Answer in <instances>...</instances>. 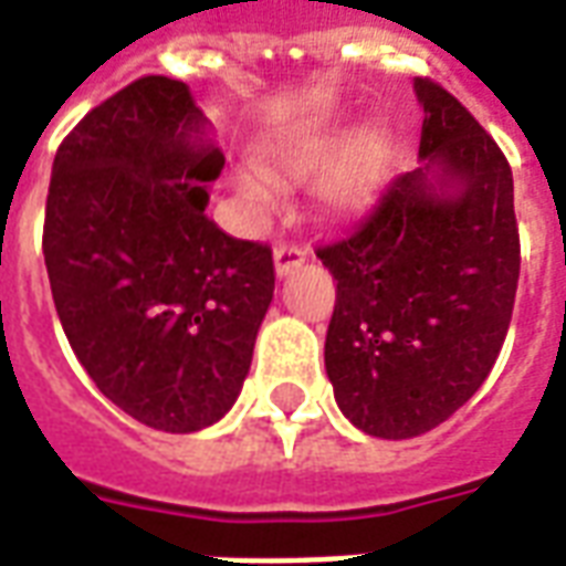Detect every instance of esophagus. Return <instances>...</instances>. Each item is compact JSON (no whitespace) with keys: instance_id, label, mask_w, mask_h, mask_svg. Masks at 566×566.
<instances>
[{"instance_id":"34e87169","label":"esophagus","mask_w":566,"mask_h":566,"mask_svg":"<svg viewBox=\"0 0 566 566\" xmlns=\"http://www.w3.org/2000/svg\"><path fill=\"white\" fill-rule=\"evenodd\" d=\"M272 258H275V272L279 275H287V272H294L300 263L308 258V249L300 245V242H275V251H272Z\"/></svg>"}]
</instances>
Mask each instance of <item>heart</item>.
<instances>
[{"label": "heart", "instance_id": "b5f03b06", "mask_svg": "<svg viewBox=\"0 0 566 566\" xmlns=\"http://www.w3.org/2000/svg\"><path fill=\"white\" fill-rule=\"evenodd\" d=\"M342 140H345V132L338 125H315V128L296 132L263 153V170L273 182H296V179L312 177L315 170H321L336 158V153L342 149ZM378 167L380 137L378 134H363L357 144L350 146L336 165L326 170V177L317 186V198L333 212L359 207L375 191ZM269 180L258 177V174H242L237 179L242 200L254 209L270 207L272 198H275V188Z\"/></svg>", "mask_w": 566, "mask_h": 566}]
</instances>
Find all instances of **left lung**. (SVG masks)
Masks as SVG:
<instances>
[{
	"label": "left lung",
	"instance_id": "8db88e82",
	"mask_svg": "<svg viewBox=\"0 0 566 566\" xmlns=\"http://www.w3.org/2000/svg\"><path fill=\"white\" fill-rule=\"evenodd\" d=\"M413 90L422 165L317 249L336 279L326 375L347 420L387 441L429 432L480 389L510 329L522 263L501 146L441 83L420 77Z\"/></svg>",
	"mask_w": 566,
	"mask_h": 566
}]
</instances>
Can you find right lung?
<instances>
[{
  "instance_id": "add662e5",
  "label": "right lung",
  "mask_w": 566,
  "mask_h": 566,
  "mask_svg": "<svg viewBox=\"0 0 566 566\" xmlns=\"http://www.w3.org/2000/svg\"><path fill=\"white\" fill-rule=\"evenodd\" d=\"M182 81L149 74L92 107L53 158L44 263L71 350L144 426L230 411L272 303L266 242L207 219L219 149Z\"/></svg>"
}]
</instances>
